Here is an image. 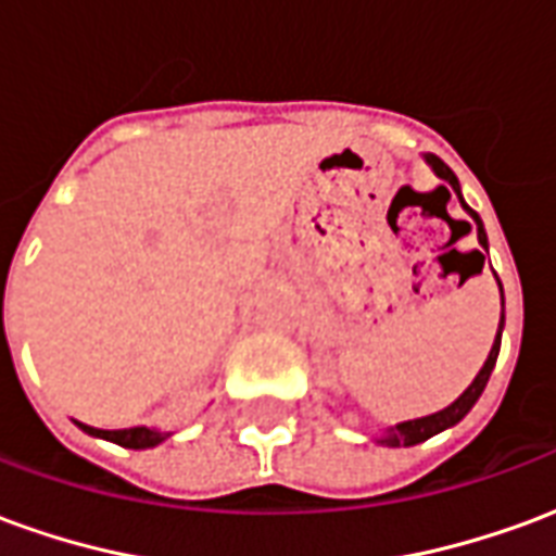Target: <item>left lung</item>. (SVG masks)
Returning <instances> with one entry per match:
<instances>
[{"label":"left lung","instance_id":"left-lung-1","mask_svg":"<svg viewBox=\"0 0 556 556\" xmlns=\"http://www.w3.org/2000/svg\"><path fill=\"white\" fill-rule=\"evenodd\" d=\"M422 160L429 163L431 172L441 178V181H446L450 187L455 190V195H458V202H462V207H465L467 214L473 217V223H477V238L479 243H482V250L489 253V235H485V226H482V219H479V214L473 211V207L467 205L465 195H462V184H458V178H455V172L443 163L441 157H434V154H422ZM446 190V187H443ZM450 193V190H446ZM479 262V267L485 265V255L479 253L473 255ZM497 289H501V303H503V286L501 279H497ZM501 337H503V313H501V325H497V337H494V345H491L489 357H485V363H482V369L477 372V378L470 381V387H467L462 396L455 399L453 405H446L443 410H438V414H429V417H419V419H405V422H396V426H390V429H384L381 434H375V441L384 443V446H414V443H422L429 441V438H434L438 431L443 429H453L455 422H462V419L467 417V410L477 405V399L482 396V390H485V384H489L491 378V369H494V363H497V354H501Z\"/></svg>","mask_w":556,"mask_h":556}]
</instances>
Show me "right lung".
Wrapping results in <instances>:
<instances>
[{"label":"right lung","instance_id":"obj_1","mask_svg":"<svg viewBox=\"0 0 556 556\" xmlns=\"http://www.w3.org/2000/svg\"><path fill=\"white\" fill-rule=\"evenodd\" d=\"M79 429L91 434V438H103V441H113L118 446H127V450H148V446H157L169 438L172 431H160V429H148V426H137V429H118V431H106V429H91L86 422H79Z\"/></svg>","mask_w":556,"mask_h":556}]
</instances>
